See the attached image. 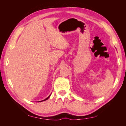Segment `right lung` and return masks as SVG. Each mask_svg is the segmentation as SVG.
<instances>
[{
    "label": "right lung",
    "mask_w": 126,
    "mask_h": 126,
    "mask_svg": "<svg viewBox=\"0 0 126 126\" xmlns=\"http://www.w3.org/2000/svg\"><path fill=\"white\" fill-rule=\"evenodd\" d=\"M50 95H49V96L47 98H46L45 99H44V100H42V101H39V102H41V101H45V100H47L49 98V97H50Z\"/></svg>",
    "instance_id": "obj_1"
}]
</instances>
